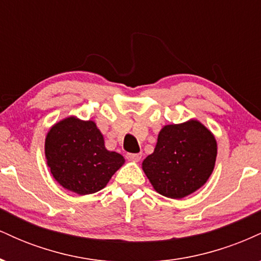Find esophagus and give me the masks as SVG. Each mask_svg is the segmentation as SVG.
I'll use <instances>...</instances> for the list:
<instances>
[{
	"label": "esophagus",
	"mask_w": 261,
	"mask_h": 261,
	"mask_svg": "<svg viewBox=\"0 0 261 261\" xmlns=\"http://www.w3.org/2000/svg\"><path fill=\"white\" fill-rule=\"evenodd\" d=\"M141 153H127L126 158L128 161H133V162H139L141 160Z\"/></svg>",
	"instance_id": "1"
}]
</instances>
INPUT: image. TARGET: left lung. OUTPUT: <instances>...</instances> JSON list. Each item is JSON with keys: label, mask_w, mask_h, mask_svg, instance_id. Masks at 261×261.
<instances>
[{"label": "left lung", "mask_w": 261, "mask_h": 261, "mask_svg": "<svg viewBox=\"0 0 261 261\" xmlns=\"http://www.w3.org/2000/svg\"><path fill=\"white\" fill-rule=\"evenodd\" d=\"M216 157L214 134L199 120L190 119L162 127L153 153L143 160L142 169L158 194L182 199L208 180Z\"/></svg>", "instance_id": "1"}]
</instances>
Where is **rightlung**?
I'll return each mask as SVG.
<instances>
[{"instance_id": "1", "label": "right lung", "mask_w": 261, "mask_h": 261, "mask_svg": "<svg viewBox=\"0 0 261 261\" xmlns=\"http://www.w3.org/2000/svg\"><path fill=\"white\" fill-rule=\"evenodd\" d=\"M45 157L55 180L79 195L107 187L124 157L108 151L97 124L68 116L50 127L45 137Z\"/></svg>"}]
</instances>
